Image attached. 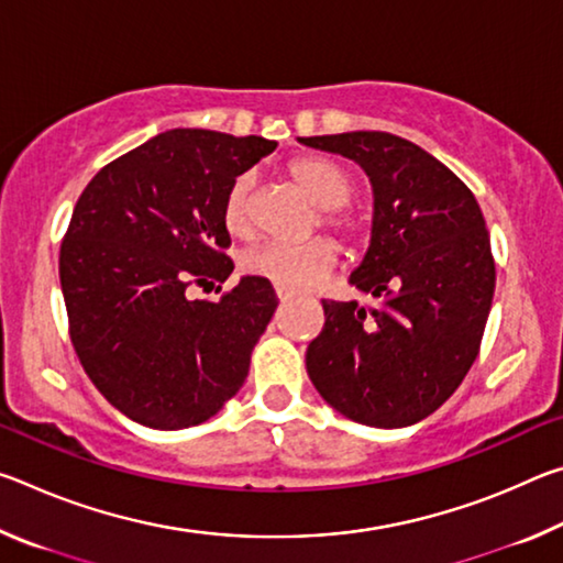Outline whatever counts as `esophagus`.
I'll use <instances>...</instances> for the list:
<instances>
[{
  "instance_id": "34e87169",
  "label": "esophagus",
  "mask_w": 563,
  "mask_h": 563,
  "mask_svg": "<svg viewBox=\"0 0 563 563\" xmlns=\"http://www.w3.org/2000/svg\"><path fill=\"white\" fill-rule=\"evenodd\" d=\"M275 295H278V300H288V298H292V292H288V290H280V288H275Z\"/></svg>"
}]
</instances>
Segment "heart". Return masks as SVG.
Instances as JSON below:
<instances>
[{"mask_svg": "<svg viewBox=\"0 0 563 563\" xmlns=\"http://www.w3.org/2000/svg\"><path fill=\"white\" fill-rule=\"evenodd\" d=\"M288 174L302 188V194L312 203L322 208V223L345 238L357 235L360 225L352 218L338 213V208L345 206L352 196V178L335 161L320 156L295 158L288 166ZM251 174H241L233 178L223 198V225L231 235H245L251 231L253 211H251ZM338 251L328 238L300 245L283 243H263L243 255V271L255 278L268 280L271 285L288 292L308 290L318 280L335 268Z\"/></svg>", "mask_w": 563, "mask_h": 563, "instance_id": "b5f03b06", "label": "heart"}]
</instances>
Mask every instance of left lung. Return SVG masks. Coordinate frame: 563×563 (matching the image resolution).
I'll list each match as a JSON object with an SVG mask.
<instances>
[{
    "mask_svg": "<svg viewBox=\"0 0 563 563\" xmlns=\"http://www.w3.org/2000/svg\"><path fill=\"white\" fill-rule=\"evenodd\" d=\"M340 154L373 186V235L350 285L373 298L322 300L305 365L330 407L367 427H409L462 385L494 298V258L470 188L424 148L385 131L298 139Z\"/></svg>",
    "mask_w": 563,
    "mask_h": 563,
    "instance_id": "obj_1",
    "label": "left lung"
}]
</instances>
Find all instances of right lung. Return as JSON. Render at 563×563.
<instances>
[{
  "instance_id": "right-lung-1",
  "label": "right lung",
  "mask_w": 563,
  "mask_h": 563,
  "mask_svg": "<svg viewBox=\"0 0 563 563\" xmlns=\"http://www.w3.org/2000/svg\"><path fill=\"white\" fill-rule=\"evenodd\" d=\"M275 146L174 129L103 166L76 201L59 253L69 335L91 383L133 422L201 424L243 387L278 308L273 285L243 275L218 302L188 288L233 273L225 190Z\"/></svg>"
}]
</instances>
